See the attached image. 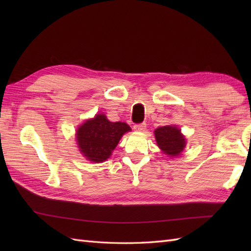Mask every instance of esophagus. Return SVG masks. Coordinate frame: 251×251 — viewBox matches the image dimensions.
<instances>
[{
  "instance_id": "1",
  "label": "esophagus",
  "mask_w": 251,
  "mask_h": 251,
  "mask_svg": "<svg viewBox=\"0 0 251 251\" xmlns=\"http://www.w3.org/2000/svg\"><path fill=\"white\" fill-rule=\"evenodd\" d=\"M146 127H147V124L146 123H141V124H137L134 126V129L136 131H145L146 130Z\"/></svg>"
}]
</instances>
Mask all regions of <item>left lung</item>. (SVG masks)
I'll return each mask as SVG.
<instances>
[{
	"mask_svg": "<svg viewBox=\"0 0 251 251\" xmlns=\"http://www.w3.org/2000/svg\"><path fill=\"white\" fill-rule=\"evenodd\" d=\"M158 148L170 157L179 156L186 145L184 136L176 126H163L154 130Z\"/></svg>",
	"mask_w": 251,
	"mask_h": 251,
	"instance_id": "8db88e82",
	"label": "left lung"
}]
</instances>
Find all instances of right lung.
Wrapping results in <instances>:
<instances>
[{
  "label": "right lung",
  "mask_w": 251,
  "mask_h": 251,
  "mask_svg": "<svg viewBox=\"0 0 251 251\" xmlns=\"http://www.w3.org/2000/svg\"><path fill=\"white\" fill-rule=\"evenodd\" d=\"M130 130L126 123L110 122L104 114H96L76 130L79 152L90 162L102 163L111 156L123 135Z\"/></svg>",
  "instance_id": "obj_1"
}]
</instances>
